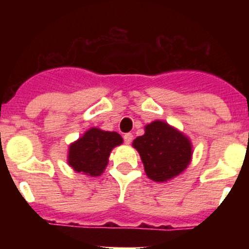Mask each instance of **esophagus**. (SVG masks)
<instances>
[{"label": "esophagus", "instance_id": "esophagus-1", "mask_svg": "<svg viewBox=\"0 0 249 249\" xmlns=\"http://www.w3.org/2000/svg\"><path fill=\"white\" fill-rule=\"evenodd\" d=\"M123 140H124V142L127 144H129L132 142V140H133V135L132 133H126V135L123 136Z\"/></svg>", "mask_w": 249, "mask_h": 249}]
</instances>
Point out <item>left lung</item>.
I'll return each instance as SVG.
<instances>
[{
  "instance_id": "left-lung-1",
  "label": "left lung",
  "mask_w": 249,
  "mask_h": 249,
  "mask_svg": "<svg viewBox=\"0 0 249 249\" xmlns=\"http://www.w3.org/2000/svg\"><path fill=\"white\" fill-rule=\"evenodd\" d=\"M144 129V135L133 141V147L147 176L156 182H166L183 172L192 157L190 140L162 121H155Z\"/></svg>"
}]
</instances>
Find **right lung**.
Here are the masks:
<instances>
[{"instance_id": "right-lung-1", "label": "right lung", "mask_w": 249, "mask_h": 249, "mask_svg": "<svg viewBox=\"0 0 249 249\" xmlns=\"http://www.w3.org/2000/svg\"><path fill=\"white\" fill-rule=\"evenodd\" d=\"M122 143L117 132L91 128L70 146L68 164L76 171L89 176H100L107 166L112 148Z\"/></svg>"}]
</instances>
